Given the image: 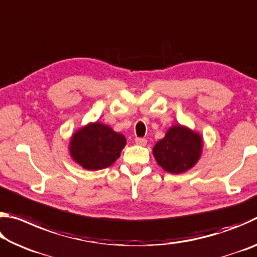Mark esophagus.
Listing matches in <instances>:
<instances>
[{
  "instance_id": "1",
  "label": "esophagus",
  "mask_w": 257,
  "mask_h": 257,
  "mask_svg": "<svg viewBox=\"0 0 257 257\" xmlns=\"http://www.w3.org/2000/svg\"><path fill=\"white\" fill-rule=\"evenodd\" d=\"M135 143H136L137 145L145 146L147 144V139L146 138H142V137H136V138H135Z\"/></svg>"
}]
</instances>
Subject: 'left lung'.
I'll return each mask as SVG.
<instances>
[{"label": "left lung", "mask_w": 257, "mask_h": 257, "mask_svg": "<svg viewBox=\"0 0 257 257\" xmlns=\"http://www.w3.org/2000/svg\"><path fill=\"white\" fill-rule=\"evenodd\" d=\"M202 151L198 134L182 125H173L163 139L156 143L153 154L165 171L182 173L194 167Z\"/></svg>", "instance_id": "1"}]
</instances>
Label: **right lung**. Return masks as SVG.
Wrapping results in <instances>:
<instances>
[{"label": "right lung", "mask_w": 257, "mask_h": 257, "mask_svg": "<svg viewBox=\"0 0 257 257\" xmlns=\"http://www.w3.org/2000/svg\"><path fill=\"white\" fill-rule=\"evenodd\" d=\"M125 145L123 135L105 124L95 122L73 135L70 142L72 159L87 170L105 169L119 158Z\"/></svg>", "instance_id": "add662e5"}]
</instances>
